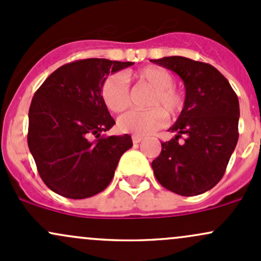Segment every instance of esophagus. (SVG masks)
Returning <instances> with one entry per match:
<instances>
[{"label":"esophagus","mask_w":261,"mask_h":261,"mask_svg":"<svg viewBox=\"0 0 261 261\" xmlns=\"http://www.w3.org/2000/svg\"><path fill=\"white\" fill-rule=\"evenodd\" d=\"M132 141H133L134 144H138V143H141L143 141V137L136 136V134H134V136L132 137Z\"/></svg>","instance_id":"esophagus-1"}]
</instances>
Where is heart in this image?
Returning <instances> with one entry per match:
<instances>
[{
	"instance_id": "obj_1",
	"label": "heart",
	"mask_w": 261,
	"mask_h": 261,
	"mask_svg": "<svg viewBox=\"0 0 261 261\" xmlns=\"http://www.w3.org/2000/svg\"><path fill=\"white\" fill-rule=\"evenodd\" d=\"M138 82L154 89L149 99V111H129L118 120V127L125 133L147 136L165 124V111L168 116H175L183 108V96L175 88L172 73L162 67H145L134 74ZM102 98L109 111L120 113L130 105V93L123 74H112L102 86Z\"/></svg>"
}]
</instances>
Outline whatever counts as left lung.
<instances>
[{
  "mask_svg": "<svg viewBox=\"0 0 261 261\" xmlns=\"http://www.w3.org/2000/svg\"><path fill=\"white\" fill-rule=\"evenodd\" d=\"M150 62L183 80L184 107L169 130L174 138L162 143L152 162L156 180L165 189L193 197L217 186L237 147L239 100L230 83L212 64L172 56ZM185 136V141L178 138Z\"/></svg>",
  "mask_w": 261,
  "mask_h": 261,
  "instance_id": "8db88e82",
  "label": "left lung"
}]
</instances>
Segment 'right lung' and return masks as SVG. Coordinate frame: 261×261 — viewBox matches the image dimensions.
Returning a JSON list of instances; mask_svg holds the SVG:
<instances>
[{"label": "right lung", "mask_w": 261, "mask_h": 261, "mask_svg": "<svg viewBox=\"0 0 261 261\" xmlns=\"http://www.w3.org/2000/svg\"><path fill=\"white\" fill-rule=\"evenodd\" d=\"M132 64L106 58L74 61L56 69L36 91L27 142L42 180L57 194L85 199L105 190L122 154L133 145L129 134H102L116 122L100 92L109 73Z\"/></svg>", "instance_id": "1"}]
</instances>
